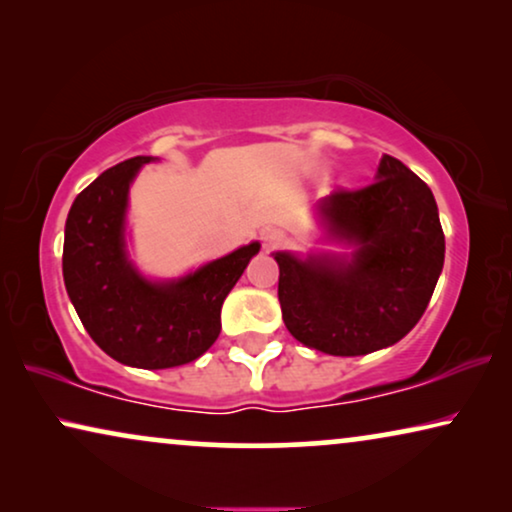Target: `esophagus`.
<instances>
[{
  "instance_id": "esophagus-1",
  "label": "esophagus",
  "mask_w": 512,
  "mask_h": 512,
  "mask_svg": "<svg viewBox=\"0 0 512 512\" xmlns=\"http://www.w3.org/2000/svg\"><path fill=\"white\" fill-rule=\"evenodd\" d=\"M263 247L265 249H277V247H282V244L286 242V235L282 233V230H277V228H268V230H263Z\"/></svg>"
}]
</instances>
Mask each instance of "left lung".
Listing matches in <instances>:
<instances>
[{
  "mask_svg": "<svg viewBox=\"0 0 512 512\" xmlns=\"http://www.w3.org/2000/svg\"><path fill=\"white\" fill-rule=\"evenodd\" d=\"M326 240L349 254L277 251L279 305L289 333L331 356L396 345L426 310L443 272L445 235L431 188L394 156L375 181L317 205Z\"/></svg>",
  "mask_w": 512,
  "mask_h": 512,
  "instance_id": "8db88e82",
  "label": "left lung"
}]
</instances>
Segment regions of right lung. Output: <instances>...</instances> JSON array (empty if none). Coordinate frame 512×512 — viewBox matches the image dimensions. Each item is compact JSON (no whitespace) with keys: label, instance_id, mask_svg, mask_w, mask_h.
<instances>
[{"label":"right lung","instance_id":"1","mask_svg":"<svg viewBox=\"0 0 512 512\" xmlns=\"http://www.w3.org/2000/svg\"><path fill=\"white\" fill-rule=\"evenodd\" d=\"M153 160H123L83 188L62 249V277L83 328L111 359L144 370L184 366L214 345L223 300L261 249L251 242L177 279L144 277L128 256L125 214L132 181Z\"/></svg>","mask_w":512,"mask_h":512}]
</instances>
